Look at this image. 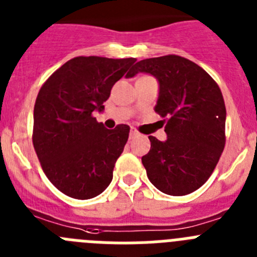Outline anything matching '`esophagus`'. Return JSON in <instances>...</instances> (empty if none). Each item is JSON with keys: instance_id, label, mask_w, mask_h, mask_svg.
<instances>
[{"instance_id": "esophagus-1", "label": "esophagus", "mask_w": 257, "mask_h": 257, "mask_svg": "<svg viewBox=\"0 0 257 257\" xmlns=\"http://www.w3.org/2000/svg\"><path fill=\"white\" fill-rule=\"evenodd\" d=\"M138 136H140V133H138V132L136 131L134 128H132L131 132H129V138H131V140H133V138L138 137Z\"/></svg>"}]
</instances>
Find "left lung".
Returning a JSON list of instances; mask_svg holds the SVG:
<instances>
[{
    "mask_svg": "<svg viewBox=\"0 0 257 257\" xmlns=\"http://www.w3.org/2000/svg\"><path fill=\"white\" fill-rule=\"evenodd\" d=\"M138 73L156 78L155 111L168 117L166 141L149 137L151 150L142 157L147 177L163 193L188 195L209 179L224 150L223 94L201 66L177 55L141 60L126 78Z\"/></svg>",
    "mask_w": 257,
    "mask_h": 257,
    "instance_id": "obj_1",
    "label": "left lung"
}]
</instances>
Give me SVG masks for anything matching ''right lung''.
Listing matches in <instances>:
<instances>
[{"label": "right lung", "instance_id": "add662e5", "mask_svg": "<svg viewBox=\"0 0 257 257\" xmlns=\"http://www.w3.org/2000/svg\"><path fill=\"white\" fill-rule=\"evenodd\" d=\"M136 59L79 56L57 69L34 105L33 145L43 172L66 196L89 200L102 193L129 137V126L106 129L102 112L112 85Z\"/></svg>", "mask_w": 257, "mask_h": 257}]
</instances>
